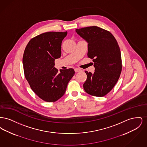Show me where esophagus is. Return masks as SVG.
I'll return each mask as SVG.
<instances>
[{
    "instance_id": "esophagus-1",
    "label": "esophagus",
    "mask_w": 147,
    "mask_h": 147,
    "mask_svg": "<svg viewBox=\"0 0 147 147\" xmlns=\"http://www.w3.org/2000/svg\"><path fill=\"white\" fill-rule=\"evenodd\" d=\"M74 70H75V71H76V72H78V71H81L82 69H79V68H75V69H74Z\"/></svg>"
}]
</instances>
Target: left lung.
<instances>
[{
	"label": "left lung",
	"instance_id": "1",
	"mask_svg": "<svg viewBox=\"0 0 147 147\" xmlns=\"http://www.w3.org/2000/svg\"><path fill=\"white\" fill-rule=\"evenodd\" d=\"M76 31L88 42V56L92 59L95 72L85 71L84 90L92 96L102 97L112 89L122 70L118 43L111 32L98 26L77 28Z\"/></svg>",
	"mask_w": 147,
	"mask_h": 147
}]
</instances>
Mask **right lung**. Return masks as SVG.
<instances>
[{
    "instance_id": "1",
    "label": "right lung",
    "mask_w": 147,
    "mask_h": 147,
    "mask_svg": "<svg viewBox=\"0 0 147 147\" xmlns=\"http://www.w3.org/2000/svg\"><path fill=\"white\" fill-rule=\"evenodd\" d=\"M67 32H47L32 38L27 45L22 63L25 77L31 89L43 100L55 102L64 94L75 71L54 67L61 56V45Z\"/></svg>"
}]
</instances>
